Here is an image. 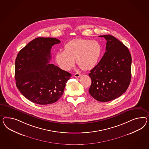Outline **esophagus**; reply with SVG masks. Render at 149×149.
<instances>
[{"instance_id":"1","label":"esophagus","mask_w":149,"mask_h":149,"mask_svg":"<svg viewBox=\"0 0 149 149\" xmlns=\"http://www.w3.org/2000/svg\"><path fill=\"white\" fill-rule=\"evenodd\" d=\"M80 76V73H78V72L75 73V74L74 75V77H79Z\"/></svg>"}]
</instances>
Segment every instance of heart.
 Wrapping results in <instances>:
<instances>
[{"mask_svg": "<svg viewBox=\"0 0 149 149\" xmlns=\"http://www.w3.org/2000/svg\"><path fill=\"white\" fill-rule=\"evenodd\" d=\"M101 52L100 45L97 40L77 38L64 45L63 52L55 55V60L61 68L72 69L77 60V65L84 70L91 69L97 64Z\"/></svg>", "mask_w": 149, "mask_h": 149, "instance_id": "obj_1", "label": "heart"}]
</instances>
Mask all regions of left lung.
I'll use <instances>...</instances> for the list:
<instances>
[{
	"label": "left lung",
	"instance_id": "8db88e82",
	"mask_svg": "<svg viewBox=\"0 0 149 149\" xmlns=\"http://www.w3.org/2000/svg\"><path fill=\"white\" fill-rule=\"evenodd\" d=\"M107 40L106 52L90 71L91 95L101 102L116 99L126 92L131 78L132 58L124 44L111 35L99 36Z\"/></svg>",
	"mask_w": 149,
	"mask_h": 149
}]
</instances>
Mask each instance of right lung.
Returning a JSON list of instances; mask_svg holds the SVG:
<instances>
[{"label":"right lung","mask_w":149,"mask_h":149,"mask_svg":"<svg viewBox=\"0 0 149 149\" xmlns=\"http://www.w3.org/2000/svg\"><path fill=\"white\" fill-rule=\"evenodd\" d=\"M60 40L52 37H38L21 49L15 61L17 88L23 95L39 105L58 100L64 92L71 74L50 64L52 46Z\"/></svg>","instance_id":"obj_1"}]
</instances>
